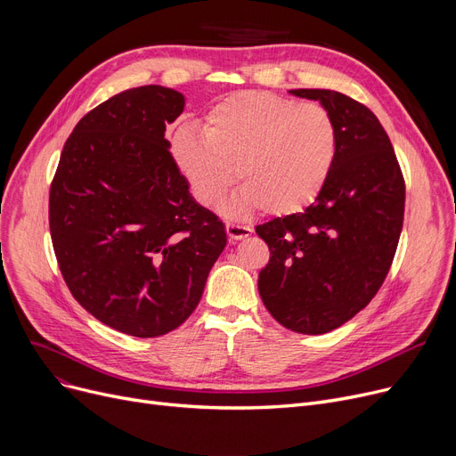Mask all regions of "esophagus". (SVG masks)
<instances>
[{
    "label": "esophagus",
    "mask_w": 456,
    "mask_h": 456,
    "mask_svg": "<svg viewBox=\"0 0 456 456\" xmlns=\"http://www.w3.org/2000/svg\"><path fill=\"white\" fill-rule=\"evenodd\" d=\"M225 231H227L229 240L236 242V240H242V238H248L253 229L246 227V225H238V224H227Z\"/></svg>",
    "instance_id": "obj_1"
}]
</instances>
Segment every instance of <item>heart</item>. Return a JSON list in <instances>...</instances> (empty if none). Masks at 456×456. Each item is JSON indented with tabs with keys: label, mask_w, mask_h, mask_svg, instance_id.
Here are the masks:
<instances>
[{
	"label": "heart",
	"mask_w": 456,
	"mask_h": 456,
	"mask_svg": "<svg viewBox=\"0 0 456 456\" xmlns=\"http://www.w3.org/2000/svg\"><path fill=\"white\" fill-rule=\"evenodd\" d=\"M338 151L340 129L327 107L268 92L229 95L205 127L183 126L172 140L179 172L203 207H220L234 179L242 183L225 207L231 218L303 210L322 194Z\"/></svg>",
	"instance_id": "1"
}]
</instances>
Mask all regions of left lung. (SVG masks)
Returning a JSON list of instances; mask_svg holds the SVG:
<instances>
[{"instance_id":"8db88e82","label":"left lung","mask_w":456,"mask_h":456,"mask_svg":"<svg viewBox=\"0 0 456 456\" xmlns=\"http://www.w3.org/2000/svg\"><path fill=\"white\" fill-rule=\"evenodd\" d=\"M337 118L340 151L316 201L303 212L256 225L270 248L258 294L286 329L323 334L373 299L397 249L404 181L377 116L334 90L297 88Z\"/></svg>"}]
</instances>
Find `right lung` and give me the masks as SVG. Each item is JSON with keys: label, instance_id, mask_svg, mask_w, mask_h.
<instances>
[{"label": "right lung", "instance_id": "right-lung-1", "mask_svg": "<svg viewBox=\"0 0 456 456\" xmlns=\"http://www.w3.org/2000/svg\"><path fill=\"white\" fill-rule=\"evenodd\" d=\"M184 102L160 85L112 95L71 131L50 190L52 242L71 296L136 338L162 337L194 313L227 244L164 136Z\"/></svg>", "mask_w": 456, "mask_h": 456}]
</instances>
